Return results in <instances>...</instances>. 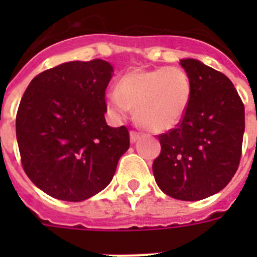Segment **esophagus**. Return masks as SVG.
<instances>
[{"mask_svg":"<svg viewBox=\"0 0 257 257\" xmlns=\"http://www.w3.org/2000/svg\"><path fill=\"white\" fill-rule=\"evenodd\" d=\"M141 137V133L137 131H131V143H136Z\"/></svg>","mask_w":257,"mask_h":257,"instance_id":"obj_1","label":"esophagus"}]
</instances>
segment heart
Masks as SVG:
<instances>
[{
    "label": "heart",
    "instance_id": "b5f03b06",
    "mask_svg": "<svg viewBox=\"0 0 257 257\" xmlns=\"http://www.w3.org/2000/svg\"><path fill=\"white\" fill-rule=\"evenodd\" d=\"M192 81L179 66L135 69L125 73L117 89L106 93L109 112L124 118L136 108L137 120L152 132L175 128L191 104Z\"/></svg>",
    "mask_w": 257,
    "mask_h": 257
}]
</instances>
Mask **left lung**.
Here are the masks:
<instances>
[{
  "mask_svg": "<svg viewBox=\"0 0 257 257\" xmlns=\"http://www.w3.org/2000/svg\"><path fill=\"white\" fill-rule=\"evenodd\" d=\"M180 64L192 81L191 104L176 128L159 135L152 169L165 195L197 201L221 191L239 168L244 104L225 74L197 60Z\"/></svg>",
  "mask_w": 257,
  "mask_h": 257,
  "instance_id": "8db88e82",
  "label": "left lung"
}]
</instances>
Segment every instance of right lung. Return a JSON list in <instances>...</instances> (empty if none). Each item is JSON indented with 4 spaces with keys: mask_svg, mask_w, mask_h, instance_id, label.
I'll use <instances>...</instances> for the list:
<instances>
[{
    "mask_svg": "<svg viewBox=\"0 0 257 257\" xmlns=\"http://www.w3.org/2000/svg\"><path fill=\"white\" fill-rule=\"evenodd\" d=\"M113 68L102 60L72 61L30 81L16 116L22 168L49 196L82 201L102 191L129 148L126 126L105 121Z\"/></svg>",
    "mask_w": 257,
    "mask_h": 257,
    "instance_id": "right-lung-1",
    "label": "right lung"
}]
</instances>
